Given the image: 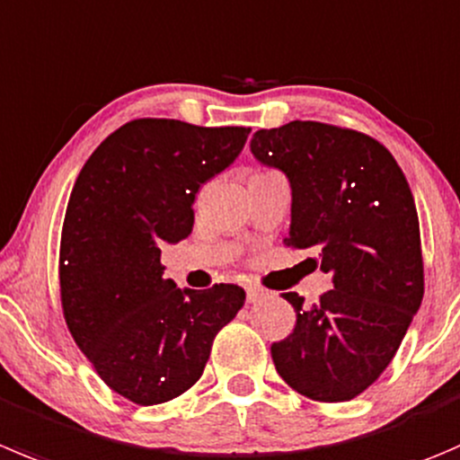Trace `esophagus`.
I'll return each mask as SVG.
<instances>
[{
    "instance_id": "34e87169",
    "label": "esophagus",
    "mask_w": 460,
    "mask_h": 460,
    "mask_svg": "<svg viewBox=\"0 0 460 460\" xmlns=\"http://www.w3.org/2000/svg\"><path fill=\"white\" fill-rule=\"evenodd\" d=\"M262 289L256 288V285H247V303H256L262 298Z\"/></svg>"
}]
</instances>
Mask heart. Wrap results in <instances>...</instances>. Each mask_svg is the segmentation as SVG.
Instances as JSON below:
<instances>
[{
    "mask_svg": "<svg viewBox=\"0 0 460 460\" xmlns=\"http://www.w3.org/2000/svg\"><path fill=\"white\" fill-rule=\"evenodd\" d=\"M261 172H265V171H261Z\"/></svg>",
    "mask_w": 460,
    "mask_h": 460,
    "instance_id": "heart-1",
    "label": "heart"
}]
</instances>
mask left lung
I'll list each match as a JSON object with an SVG mask.
<instances>
[{"label":"left lung","instance_id":"8db88e82","mask_svg":"<svg viewBox=\"0 0 460 460\" xmlns=\"http://www.w3.org/2000/svg\"><path fill=\"white\" fill-rule=\"evenodd\" d=\"M252 153L292 186L285 247L319 252L334 285L310 307L296 292L283 294L296 325L271 343L276 371L316 402L358 398L398 353L425 294L407 177L380 141L319 121L258 130Z\"/></svg>","mask_w":460,"mask_h":460}]
</instances>
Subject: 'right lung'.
I'll use <instances>...</instances> for the list:
<instances>
[{
	"label": "right lung",
	"mask_w": 460,
	"mask_h": 460,
	"mask_svg": "<svg viewBox=\"0 0 460 460\" xmlns=\"http://www.w3.org/2000/svg\"><path fill=\"white\" fill-rule=\"evenodd\" d=\"M249 132L135 119L93 150L71 190L62 314L101 380L141 407L189 391L244 305L238 285L198 292L164 279L159 247L193 231L195 193L238 157Z\"/></svg>",
	"instance_id": "1"
}]
</instances>
